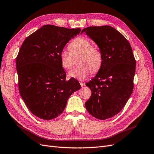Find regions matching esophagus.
I'll use <instances>...</instances> for the list:
<instances>
[{
  "mask_svg": "<svg viewBox=\"0 0 154 154\" xmlns=\"http://www.w3.org/2000/svg\"><path fill=\"white\" fill-rule=\"evenodd\" d=\"M79 83H80L81 87H83V86H85V85H86V84H85V82H82V81H79Z\"/></svg>",
  "mask_w": 154,
  "mask_h": 154,
  "instance_id": "obj_1",
  "label": "esophagus"
}]
</instances>
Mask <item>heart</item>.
Wrapping results in <instances>:
<instances>
[{
    "mask_svg": "<svg viewBox=\"0 0 154 154\" xmlns=\"http://www.w3.org/2000/svg\"><path fill=\"white\" fill-rule=\"evenodd\" d=\"M69 51L63 49L60 53L61 66L69 70L73 65V56L80 54L77 59L79 64L69 72V76L83 80L92 72H97L101 66L102 55L100 51L91 45L88 39L78 37L68 45Z\"/></svg>",
    "mask_w": 154,
    "mask_h": 154,
    "instance_id": "1",
    "label": "heart"
}]
</instances>
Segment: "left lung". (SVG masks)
Segmentation results:
<instances>
[{
	"label": "left lung",
	"mask_w": 154,
	"mask_h": 154,
	"mask_svg": "<svg viewBox=\"0 0 154 154\" xmlns=\"http://www.w3.org/2000/svg\"><path fill=\"white\" fill-rule=\"evenodd\" d=\"M83 32L98 45L102 55L98 73L86 84L92 93L85 106L92 116L105 120L120 112L131 95L136 60L129 42L114 28L89 26Z\"/></svg>",
	"instance_id": "1"
}]
</instances>
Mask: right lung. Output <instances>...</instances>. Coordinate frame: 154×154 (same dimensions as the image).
<instances>
[{
  "mask_svg": "<svg viewBox=\"0 0 154 154\" xmlns=\"http://www.w3.org/2000/svg\"><path fill=\"white\" fill-rule=\"evenodd\" d=\"M80 28L47 25L27 37L16 57L18 88L34 116L51 120L61 114L70 95L81 88L76 79L66 80L60 53Z\"/></svg>",
  "mask_w": 154,
  "mask_h": 154,
  "instance_id": "add662e5",
  "label": "right lung"
}]
</instances>
